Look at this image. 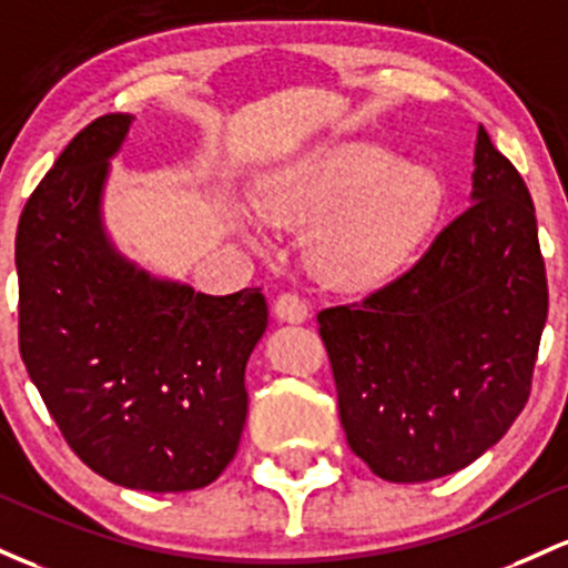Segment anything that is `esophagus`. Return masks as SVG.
I'll return each instance as SVG.
<instances>
[{"mask_svg":"<svg viewBox=\"0 0 568 568\" xmlns=\"http://www.w3.org/2000/svg\"><path fill=\"white\" fill-rule=\"evenodd\" d=\"M273 314L282 318V322H305L308 318V303L301 295H295V292H282L276 303H273Z\"/></svg>","mask_w":568,"mask_h":568,"instance_id":"1","label":"esophagus"}]
</instances>
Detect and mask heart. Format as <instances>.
Wrapping results in <instances>:
<instances>
[{"label":"heart","mask_w":568,"mask_h":568,"mask_svg":"<svg viewBox=\"0 0 568 568\" xmlns=\"http://www.w3.org/2000/svg\"><path fill=\"white\" fill-rule=\"evenodd\" d=\"M273 225L308 233V265L335 290L362 292L388 282L422 244L439 209L432 171L397 163L369 142L316 144L265 182ZM254 244H263L250 220Z\"/></svg>","instance_id":"obj_1"}]
</instances>
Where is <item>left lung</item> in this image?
Returning <instances> with one entry per match:
<instances>
[{
  "label": "left lung",
  "mask_w": 568,
  "mask_h": 568,
  "mask_svg": "<svg viewBox=\"0 0 568 568\" xmlns=\"http://www.w3.org/2000/svg\"><path fill=\"white\" fill-rule=\"evenodd\" d=\"M316 322L348 448L384 480L458 473L507 435L531 394L547 276L524 176L483 125L473 206L410 271Z\"/></svg>",
  "instance_id": "8db88e82"
}]
</instances>
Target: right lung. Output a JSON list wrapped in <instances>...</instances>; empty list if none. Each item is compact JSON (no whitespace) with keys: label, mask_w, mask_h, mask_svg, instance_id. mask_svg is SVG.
Listing matches in <instances>:
<instances>
[{"label":"right lung","mask_w":568,"mask_h":568,"mask_svg":"<svg viewBox=\"0 0 568 568\" xmlns=\"http://www.w3.org/2000/svg\"><path fill=\"white\" fill-rule=\"evenodd\" d=\"M133 123L85 125L23 206L18 346L69 448L123 488L214 483L246 424L244 369L267 327L257 286L203 295L112 246L101 195Z\"/></svg>","instance_id":"right-lung-1"}]
</instances>
